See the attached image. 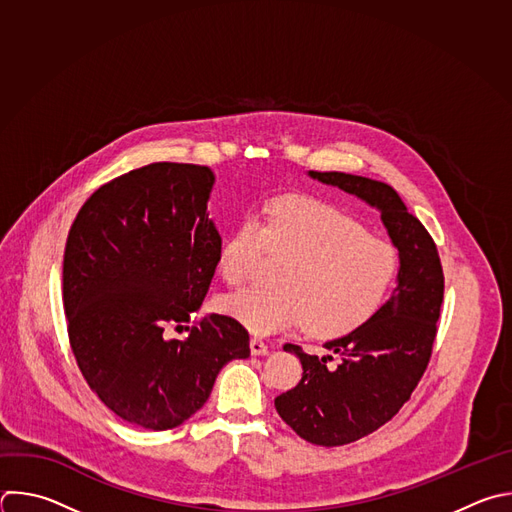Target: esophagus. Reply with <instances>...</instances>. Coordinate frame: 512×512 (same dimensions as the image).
I'll list each match as a JSON object with an SVG mask.
<instances>
[{
	"label": "esophagus",
	"mask_w": 512,
	"mask_h": 512,
	"mask_svg": "<svg viewBox=\"0 0 512 512\" xmlns=\"http://www.w3.org/2000/svg\"><path fill=\"white\" fill-rule=\"evenodd\" d=\"M249 348H251V354H253V356H267V354H269V346L263 342V339H259V337H251Z\"/></svg>",
	"instance_id": "obj_1"
}]
</instances>
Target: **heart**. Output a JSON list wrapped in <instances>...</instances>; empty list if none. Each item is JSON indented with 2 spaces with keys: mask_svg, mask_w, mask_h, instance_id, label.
Returning a JSON list of instances; mask_svg holds the SVG:
<instances>
[{
  "mask_svg": "<svg viewBox=\"0 0 512 512\" xmlns=\"http://www.w3.org/2000/svg\"><path fill=\"white\" fill-rule=\"evenodd\" d=\"M267 249L289 257L281 287H251L223 299V309L257 335L307 325L321 337L348 333L384 303L396 271L394 245L319 201L285 197L265 207L263 223L247 213L225 239L219 273L241 287L259 271Z\"/></svg>",
  "mask_w": 512,
  "mask_h": 512,
  "instance_id": "1",
  "label": "heart"
}]
</instances>
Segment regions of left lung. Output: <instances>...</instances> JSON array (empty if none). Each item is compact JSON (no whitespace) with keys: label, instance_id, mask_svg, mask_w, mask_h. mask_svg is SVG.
<instances>
[{"label":"left lung","instance_id":"obj_1","mask_svg":"<svg viewBox=\"0 0 512 512\" xmlns=\"http://www.w3.org/2000/svg\"><path fill=\"white\" fill-rule=\"evenodd\" d=\"M309 177L378 209L400 259L390 299L366 323L325 344L339 356L335 368L327 366L331 356H309L293 344L283 348L299 358L303 376L275 398L279 416L311 444L342 446L384 426L410 400L432 356L444 273L430 233L390 185L317 170Z\"/></svg>","mask_w":512,"mask_h":512}]
</instances>
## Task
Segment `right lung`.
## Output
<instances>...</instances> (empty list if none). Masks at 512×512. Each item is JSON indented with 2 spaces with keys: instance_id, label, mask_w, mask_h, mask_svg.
I'll return each instance as SVG.
<instances>
[{
  "instance_id": "obj_1",
  "label": "right lung",
  "mask_w": 512,
  "mask_h": 512,
  "mask_svg": "<svg viewBox=\"0 0 512 512\" xmlns=\"http://www.w3.org/2000/svg\"><path fill=\"white\" fill-rule=\"evenodd\" d=\"M209 166L152 162L102 185L78 211L64 251V311L78 368L108 410L170 430L209 400L217 374L249 358V333L211 313L185 339L166 325L199 311L221 235Z\"/></svg>"
}]
</instances>
